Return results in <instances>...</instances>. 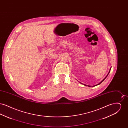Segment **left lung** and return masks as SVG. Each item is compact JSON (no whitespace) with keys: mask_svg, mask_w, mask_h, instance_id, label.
Masks as SVG:
<instances>
[{"mask_svg":"<svg viewBox=\"0 0 128 128\" xmlns=\"http://www.w3.org/2000/svg\"><path fill=\"white\" fill-rule=\"evenodd\" d=\"M111 68H110V71H109V72H108V75H106V77H105V78H104V79L103 80H102V81H101V82H99V84H96V85H94V86H94H94H97V85H99V84H101V83H102V82H103L104 80V79H106V77H107V76H108V74H109V73H110V70H111ZM80 84H82V83H81V82H80ZM84 85H85V86H88V87H91V86H90V85H86V84H84Z\"/></svg>","mask_w":128,"mask_h":128,"instance_id":"left-lung-1","label":"left lung"}]
</instances>
